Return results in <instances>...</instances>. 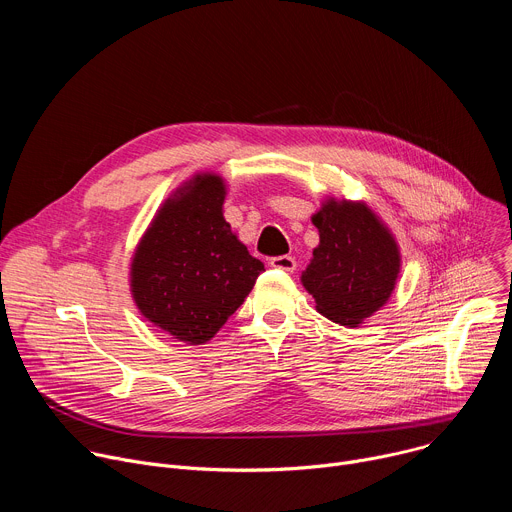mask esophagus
Here are the masks:
<instances>
[{
  "instance_id": "obj_1",
  "label": "esophagus",
  "mask_w": 512,
  "mask_h": 512,
  "mask_svg": "<svg viewBox=\"0 0 512 512\" xmlns=\"http://www.w3.org/2000/svg\"><path fill=\"white\" fill-rule=\"evenodd\" d=\"M271 267L275 269H281V271H294L296 269V259L289 257V255H279V257H273L269 261Z\"/></svg>"
}]
</instances>
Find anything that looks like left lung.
<instances>
[{"instance_id":"8db88e82","label":"left lung","mask_w":512,"mask_h":512,"mask_svg":"<svg viewBox=\"0 0 512 512\" xmlns=\"http://www.w3.org/2000/svg\"><path fill=\"white\" fill-rule=\"evenodd\" d=\"M320 245L302 283L328 320L358 326L387 304L401 267L395 239L360 202L328 200L312 216Z\"/></svg>"}]
</instances>
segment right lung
<instances>
[{"mask_svg": "<svg viewBox=\"0 0 512 512\" xmlns=\"http://www.w3.org/2000/svg\"><path fill=\"white\" fill-rule=\"evenodd\" d=\"M221 176L198 174L170 198L131 263L139 312L188 344H204L237 312L263 263L223 216Z\"/></svg>", "mask_w": 512, "mask_h": 512, "instance_id": "right-lung-1", "label": "right lung"}]
</instances>
